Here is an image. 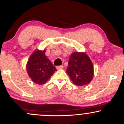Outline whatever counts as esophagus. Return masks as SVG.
I'll return each mask as SVG.
<instances>
[{
  "label": "esophagus",
  "instance_id": "34e87169",
  "mask_svg": "<svg viewBox=\"0 0 124 124\" xmlns=\"http://www.w3.org/2000/svg\"><path fill=\"white\" fill-rule=\"evenodd\" d=\"M63 66H56V69H58V70H59V69H63Z\"/></svg>",
  "mask_w": 124,
  "mask_h": 124
}]
</instances>
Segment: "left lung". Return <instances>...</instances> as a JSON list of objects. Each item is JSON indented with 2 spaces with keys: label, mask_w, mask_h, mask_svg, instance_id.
<instances>
[{
  "label": "left lung",
  "mask_w": 124,
  "mask_h": 124,
  "mask_svg": "<svg viewBox=\"0 0 124 124\" xmlns=\"http://www.w3.org/2000/svg\"><path fill=\"white\" fill-rule=\"evenodd\" d=\"M66 72L77 86L89 85L93 80L94 66L90 58L84 52H73L70 55Z\"/></svg>",
  "instance_id": "left-lung-1"
}]
</instances>
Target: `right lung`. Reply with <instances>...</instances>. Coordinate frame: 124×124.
I'll list each match as a JSON object with an SVG mask.
<instances>
[{
    "instance_id": "obj_1",
    "label": "right lung",
    "mask_w": 124,
    "mask_h": 124,
    "mask_svg": "<svg viewBox=\"0 0 124 124\" xmlns=\"http://www.w3.org/2000/svg\"><path fill=\"white\" fill-rule=\"evenodd\" d=\"M46 49H37L31 54L26 64L28 76L34 83L42 85L53 75L56 69L45 55Z\"/></svg>"
}]
</instances>
